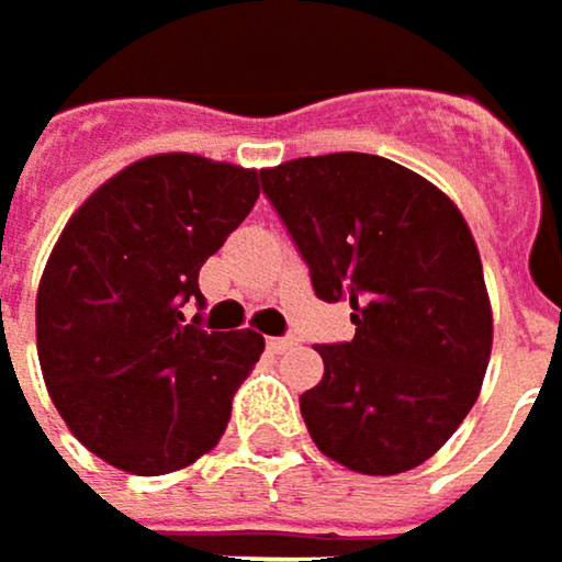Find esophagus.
<instances>
[{"label":"esophagus","mask_w":562,"mask_h":562,"mask_svg":"<svg viewBox=\"0 0 562 562\" xmlns=\"http://www.w3.org/2000/svg\"><path fill=\"white\" fill-rule=\"evenodd\" d=\"M267 348L273 351V355H282V351H289V348H295V338H267Z\"/></svg>","instance_id":"esophagus-1"}]
</instances>
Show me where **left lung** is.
<instances>
[{
  "mask_svg": "<svg viewBox=\"0 0 562 562\" xmlns=\"http://www.w3.org/2000/svg\"><path fill=\"white\" fill-rule=\"evenodd\" d=\"M325 302L348 299L355 338L318 345L299 396L312 442L361 475L423 465L475 406L492 302L462 211L423 175L364 153L260 171Z\"/></svg>",
  "mask_w": 562,
  "mask_h": 562,
  "instance_id": "1",
  "label": "left lung"
}]
</instances>
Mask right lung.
Masks as SVG:
<instances>
[{"label": "right lung", "mask_w": 562, "mask_h": 562, "mask_svg": "<svg viewBox=\"0 0 562 562\" xmlns=\"http://www.w3.org/2000/svg\"><path fill=\"white\" fill-rule=\"evenodd\" d=\"M260 171L204 156L139 159L67 221L35 302L45 387L67 429L130 475L217 446L263 335L204 331L198 270L254 211Z\"/></svg>", "instance_id": "add662e5"}]
</instances>
